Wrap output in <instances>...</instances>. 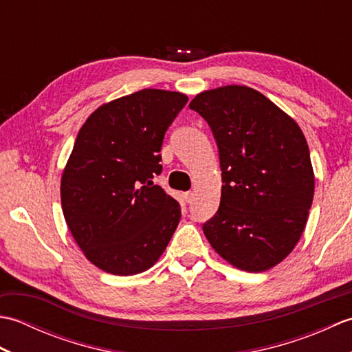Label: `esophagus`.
<instances>
[{
    "label": "esophagus",
    "mask_w": 352,
    "mask_h": 352,
    "mask_svg": "<svg viewBox=\"0 0 352 352\" xmlns=\"http://www.w3.org/2000/svg\"><path fill=\"white\" fill-rule=\"evenodd\" d=\"M193 197H195V193H193L192 190L186 192V193H184V199H186V203H192V201H193Z\"/></svg>",
    "instance_id": "34e87169"
}]
</instances>
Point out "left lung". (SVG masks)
<instances>
[{"mask_svg": "<svg viewBox=\"0 0 352 352\" xmlns=\"http://www.w3.org/2000/svg\"><path fill=\"white\" fill-rule=\"evenodd\" d=\"M219 148L221 204L203 226L213 250L246 272H263L300 241L315 193L307 140L287 113L248 86H222L189 104Z\"/></svg>", "mask_w": 352, "mask_h": 352, "instance_id": "obj_1", "label": "left lung"}]
</instances>
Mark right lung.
<instances>
[{
  "instance_id": "1",
  "label": "right lung",
  "mask_w": 352,
  "mask_h": 352,
  "mask_svg": "<svg viewBox=\"0 0 352 352\" xmlns=\"http://www.w3.org/2000/svg\"><path fill=\"white\" fill-rule=\"evenodd\" d=\"M188 100L142 89L102 104L78 131L62 174V210L80 250L104 272L146 271L180 222V204L153 180L164 133Z\"/></svg>"
}]
</instances>
